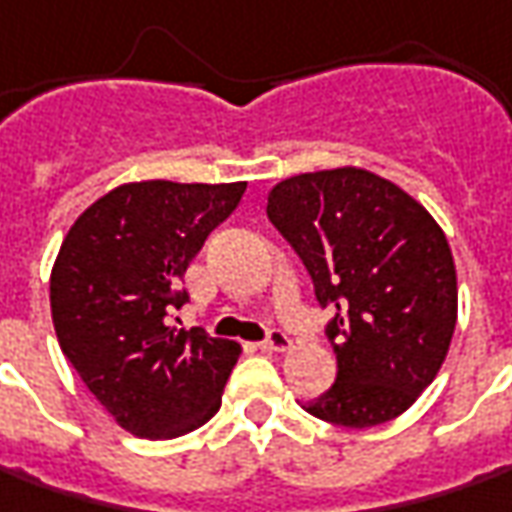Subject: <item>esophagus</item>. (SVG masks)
<instances>
[{"instance_id":"1","label":"esophagus","mask_w":512,"mask_h":512,"mask_svg":"<svg viewBox=\"0 0 512 512\" xmlns=\"http://www.w3.org/2000/svg\"><path fill=\"white\" fill-rule=\"evenodd\" d=\"M257 345H260L263 351H286V348L291 345V340H289V334H286V331H280V328H272V331H269V337H266L263 343H257Z\"/></svg>"}]
</instances>
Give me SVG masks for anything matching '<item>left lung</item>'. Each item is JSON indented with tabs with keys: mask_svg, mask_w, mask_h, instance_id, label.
Returning <instances> with one entry per match:
<instances>
[{
	"mask_svg": "<svg viewBox=\"0 0 512 512\" xmlns=\"http://www.w3.org/2000/svg\"><path fill=\"white\" fill-rule=\"evenodd\" d=\"M266 215L309 269L337 379L303 405L343 428L405 414L448 357L456 266L431 212L368 169L294 175L269 192Z\"/></svg>",
	"mask_w": 512,
	"mask_h": 512,
	"instance_id": "8db88e82",
	"label": "left lung"
}]
</instances>
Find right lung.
Wrapping results in <instances>:
<instances>
[{
	"mask_svg": "<svg viewBox=\"0 0 512 512\" xmlns=\"http://www.w3.org/2000/svg\"><path fill=\"white\" fill-rule=\"evenodd\" d=\"M246 192L238 184H121L70 226L50 274L64 357L124 431L175 439L221 408L240 345L167 326L189 260Z\"/></svg>",
	"mask_w": 512,
	"mask_h": 512,
	"instance_id": "add662e5",
	"label": "right lung"
}]
</instances>
